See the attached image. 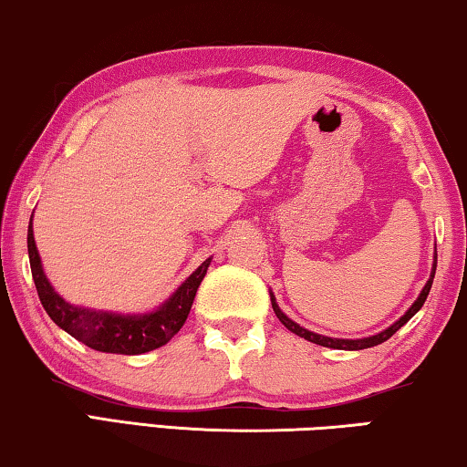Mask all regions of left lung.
Here are the masks:
<instances>
[{"mask_svg": "<svg viewBox=\"0 0 467 467\" xmlns=\"http://www.w3.org/2000/svg\"><path fill=\"white\" fill-rule=\"evenodd\" d=\"M434 271H437V263H434V266H432V275H431V279H428V284L424 285V289H422V294L418 296V300L411 304V308L406 312V315H403L400 320H397L395 325H391L389 328H385L383 333H379V335H372V337H366V339H333V337H323V335H317V333H310V331H306V328H302L300 325H296L294 320H289L284 312L279 310V306L275 304V297H271V302H273V310H275V315H277V318L281 320V323L285 325V328H289V331L292 333H296L297 337H304V339H308V341H312V343H317V346H323V348H333V349H366V348H374V346H379V343H383V341H387L389 337H393V335L400 331V328L408 323V320L416 315V312L422 308L424 306V302H426V297H428V292H431V287H432V279H434Z\"/></svg>", "mask_w": 467, "mask_h": 467, "instance_id": "left-lung-1", "label": "left lung"}]
</instances>
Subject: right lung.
I'll return each mask as SVG.
<instances>
[{
	"label": "right lung",
	"instance_id": "add662e5",
	"mask_svg": "<svg viewBox=\"0 0 467 467\" xmlns=\"http://www.w3.org/2000/svg\"><path fill=\"white\" fill-rule=\"evenodd\" d=\"M28 258L36 294H39L43 308L51 317L53 323L90 349L124 356H139L144 354V351L161 348L180 331L190 315V308H192L196 289L201 285L206 269L211 265L209 258V261L198 266L159 310L142 317H124L113 315V312L78 308V306L67 304L64 297L53 292L47 277H45L39 252H36L35 246L33 219H30L28 225Z\"/></svg>",
	"mask_w": 467,
	"mask_h": 467
}]
</instances>
